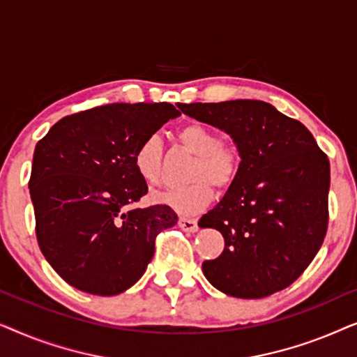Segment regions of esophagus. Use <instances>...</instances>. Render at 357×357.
<instances>
[{
  "label": "esophagus",
  "instance_id": "esophagus-1",
  "mask_svg": "<svg viewBox=\"0 0 357 357\" xmlns=\"http://www.w3.org/2000/svg\"><path fill=\"white\" fill-rule=\"evenodd\" d=\"M178 226L187 232H195L198 229V222L195 219H188V218H180L178 219Z\"/></svg>",
  "mask_w": 357,
  "mask_h": 357
}]
</instances>
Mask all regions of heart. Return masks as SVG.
<instances>
[{
  "instance_id": "obj_1",
  "label": "heart",
  "mask_w": 357,
  "mask_h": 357,
  "mask_svg": "<svg viewBox=\"0 0 357 357\" xmlns=\"http://www.w3.org/2000/svg\"><path fill=\"white\" fill-rule=\"evenodd\" d=\"M175 138L187 153L195 155L188 172L192 183L160 193L158 199L183 216H193L213 202V185L229 190L237 182L242 170V151L234 141L219 138L211 126L197 121L178 128ZM133 162L146 183L153 187L162 183V148L158 136H149L138 146Z\"/></svg>"
}]
</instances>
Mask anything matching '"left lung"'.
<instances>
[{
  "label": "left lung",
  "instance_id": "8db88e82",
  "mask_svg": "<svg viewBox=\"0 0 357 357\" xmlns=\"http://www.w3.org/2000/svg\"><path fill=\"white\" fill-rule=\"evenodd\" d=\"M232 136L242 170L199 227L218 229L224 250L203 261L224 294L260 299L291 286L320 250L328 227L330 160L301 121L261 100L178 104Z\"/></svg>",
  "mask_w": 357,
  "mask_h": 357
}]
</instances>
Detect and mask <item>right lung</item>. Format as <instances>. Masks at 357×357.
Here are the masks:
<instances>
[{"instance_id": "add662e5", "label": "right lung", "mask_w": 357, "mask_h": 357, "mask_svg": "<svg viewBox=\"0 0 357 357\" xmlns=\"http://www.w3.org/2000/svg\"><path fill=\"white\" fill-rule=\"evenodd\" d=\"M172 104H109L68 115L33 151L29 192L38 247L76 289L116 296L143 276L155 237L177 224L167 204L133 208L148 193L135 153Z\"/></svg>"}]
</instances>
